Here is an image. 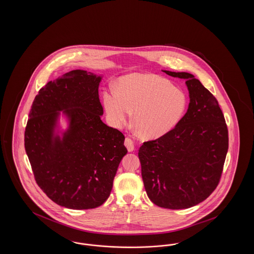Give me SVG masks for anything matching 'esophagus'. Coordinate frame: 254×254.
I'll return each mask as SVG.
<instances>
[{"label":"esophagus","instance_id":"esophagus-1","mask_svg":"<svg viewBox=\"0 0 254 254\" xmlns=\"http://www.w3.org/2000/svg\"><path fill=\"white\" fill-rule=\"evenodd\" d=\"M125 145L127 146V148L128 151L131 152V151L134 150V143H133L132 139L127 137V138L125 139Z\"/></svg>","mask_w":254,"mask_h":254}]
</instances>
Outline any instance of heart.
Masks as SVG:
<instances>
[{
  "instance_id": "obj_1",
  "label": "heart",
  "mask_w": 254,
  "mask_h": 254,
  "mask_svg": "<svg viewBox=\"0 0 254 254\" xmlns=\"http://www.w3.org/2000/svg\"><path fill=\"white\" fill-rule=\"evenodd\" d=\"M104 105L112 126L130 121L145 138H158L180 122L187 109V97L169 80L155 74L135 73L123 77L117 90L104 93Z\"/></svg>"
}]
</instances>
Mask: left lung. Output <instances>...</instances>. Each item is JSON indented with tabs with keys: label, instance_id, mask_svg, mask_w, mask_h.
I'll use <instances>...</instances> for the list:
<instances>
[{
	"label": "left lung",
	"instance_id": "left-lung-1",
	"mask_svg": "<svg viewBox=\"0 0 254 254\" xmlns=\"http://www.w3.org/2000/svg\"><path fill=\"white\" fill-rule=\"evenodd\" d=\"M164 72L186 79L189 109L169 132L144 142L138 155L150 201L164 208L183 209L203 202L217 188L229 130L217 99L192 74Z\"/></svg>",
	"mask_w": 254,
	"mask_h": 254
}]
</instances>
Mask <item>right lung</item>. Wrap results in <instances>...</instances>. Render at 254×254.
I'll list each match as a JSON object with an SVG mask.
<instances>
[{"label":"right lung","mask_w":254,"mask_h":254,"mask_svg":"<svg viewBox=\"0 0 254 254\" xmlns=\"http://www.w3.org/2000/svg\"><path fill=\"white\" fill-rule=\"evenodd\" d=\"M101 77L72 70L49 82L37 94L24 131V147L40 189L57 205L89 209L109 197L125 136L101 120ZM70 118L61 139L53 132L59 111Z\"/></svg>","instance_id":"right-lung-1"}]
</instances>
